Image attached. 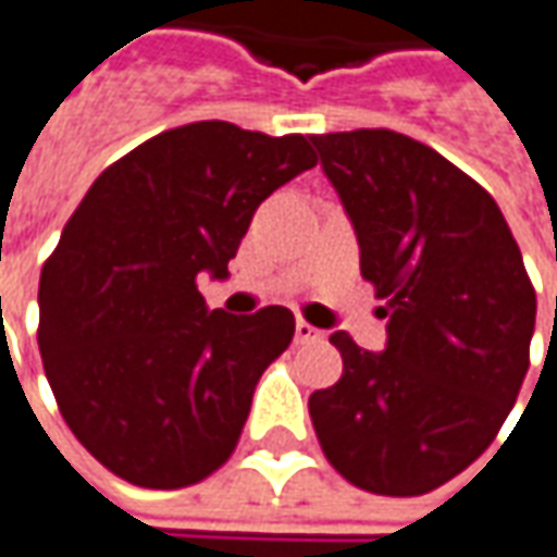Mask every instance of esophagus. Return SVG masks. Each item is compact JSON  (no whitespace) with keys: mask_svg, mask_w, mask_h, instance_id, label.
Returning <instances> with one entry per match:
<instances>
[{"mask_svg":"<svg viewBox=\"0 0 557 557\" xmlns=\"http://www.w3.org/2000/svg\"><path fill=\"white\" fill-rule=\"evenodd\" d=\"M320 338L322 332L317 325H310L307 320L294 322V342H297V345H310V342H320Z\"/></svg>","mask_w":557,"mask_h":557,"instance_id":"34e87169","label":"esophagus"}]
</instances>
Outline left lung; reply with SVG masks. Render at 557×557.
Listing matches in <instances>:
<instances>
[{
	"instance_id": "obj_1",
	"label": "left lung",
	"mask_w": 557,
	"mask_h": 557,
	"mask_svg": "<svg viewBox=\"0 0 557 557\" xmlns=\"http://www.w3.org/2000/svg\"><path fill=\"white\" fill-rule=\"evenodd\" d=\"M310 140L388 317L382 354L348 332L329 338L345 373L310 395V420L348 483L426 495L508 420L530 367L536 292L498 203L455 162L388 127Z\"/></svg>"
}]
</instances>
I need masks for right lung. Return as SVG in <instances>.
<instances>
[{
    "label": "right lung",
    "mask_w": 557,
    "mask_h": 557,
    "mask_svg": "<svg viewBox=\"0 0 557 557\" xmlns=\"http://www.w3.org/2000/svg\"><path fill=\"white\" fill-rule=\"evenodd\" d=\"M317 165L304 134L232 122L162 131L112 162L40 272L42 370L77 442L144 488H184L232 458L294 313L207 310L265 197Z\"/></svg>",
    "instance_id": "obj_1"
}]
</instances>
